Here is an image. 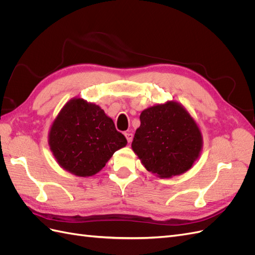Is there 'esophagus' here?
Returning a JSON list of instances; mask_svg holds the SVG:
<instances>
[{
  "label": "esophagus",
  "instance_id": "34e87169",
  "mask_svg": "<svg viewBox=\"0 0 255 255\" xmlns=\"http://www.w3.org/2000/svg\"><path fill=\"white\" fill-rule=\"evenodd\" d=\"M125 135H126V137H127V140H128V142H130L132 141V139H133V134L132 133H125Z\"/></svg>",
  "mask_w": 255,
  "mask_h": 255
}]
</instances>
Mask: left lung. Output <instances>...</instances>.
<instances>
[{
	"label": "left lung",
	"mask_w": 255,
	"mask_h": 255,
	"mask_svg": "<svg viewBox=\"0 0 255 255\" xmlns=\"http://www.w3.org/2000/svg\"><path fill=\"white\" fill-rule=\"evenodd\" d=\"M202 145L201 130L194 118L180 103L168 101L141 112L132 149L146 170L172 177L189 170Z\"/></svg>",
	"instance_id": "obj_1"
}]
</instances>
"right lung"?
I'll return each mask as SVG.
<instances>
[{
	"instance_id": "add662e5",
	"label": "right lung",
	"mask_w": 255,
	"mask_h": 255,
	"mask_svg": "<svg viewBox=\"0 0 255 255\" xmlns=\"http://www.w3.org/2000/svg\"><path fill=\"white\" fill-rule=\"evenodd\" d=\"M127 143L101 107L81 98L66 103L49 133L50 149L58 165L83 177L98 173Z\"/></svg>"
}]
</instances>
